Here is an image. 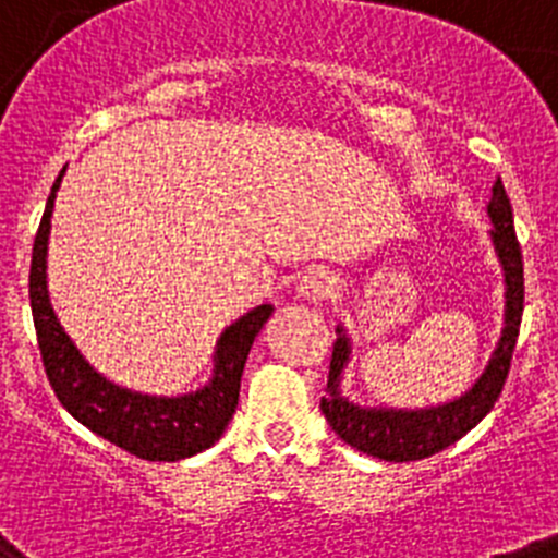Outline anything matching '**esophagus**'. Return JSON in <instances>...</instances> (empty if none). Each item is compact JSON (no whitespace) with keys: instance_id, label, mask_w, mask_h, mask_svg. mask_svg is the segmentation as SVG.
<instances>
[{"instance_id":"esophagus-1","label":"esophagus","mask_w":558,"mask_h":558,"mask_svg":"<svg viewBox=\"0 0 558 558\" xmlns=\"http://www.w3.org/2000/svg\"><path fill=\"white\" fill-rule=\"evenodd\" d=\"M333 286H336L333 275L325 272L323 267H316V269H308V272L300 278L298 294L303 300H308V303H323V300L330 298Z\"/></svg>"}]
</instances>
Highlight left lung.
<instances>
[{
    "label": "left lung",
    "instance_id": "obj_1",
    "mask_svg": "<svg viewBox=\"0 0 558 558\" xmlns=\"http://www.w3.org/2000/svg\"><path fill=\"white\" fill-rule=\"evenodd\" d=\"M492 219V244L500 258V267L506 275V325L500 333L498 348L492 353L489 364L475 380L473 389H466L461 398L450 400L445 405H430V409H364V405L350 403L339 389L344 364L350 361V339L339 330V339L330 355L328 386L325 398L319 403L325 420L336 430L341 441L350 448L361 450L366 456L384 461H416L439 453L448 445L459 441L466 430L492 411L495 400L504 391L506 375L511 366L517 333H520V319H523V253L514 233V217H511V203L506 197L504 180H495L492 185V199L486 205Z\"/></svg>",
    "mask_w": 558,
    "mask_h": 558
}]
</instances>
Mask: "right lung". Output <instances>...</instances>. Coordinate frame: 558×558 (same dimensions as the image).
<instances>
[{
    "instance_id": "obj_1",
    "label": "right lung",
    "mask_w": 558,
    "mask_h": 558,
    "mask_svg": "<svg viewBox=\"0 0 558 558\" xmlns=\"http://www.w3.org/2000/svg\"><path fill=\"white\" fill-rule=\"evenodd\" d=\"M66 172V169H63ZM63 172L52 185L29 264V308L35 336L41 350L44 369L58 395L60 405L85 428L147 461H178L210 448L225 434L239 405L242 373L250 348L264 323L272 316V305H258L235 319L217 341L214 378L208 386L183 398H155L110 384L74 348L66 330L60 328L47 291V244L52 228L54 194Z\"/></svg>"
}]
</instances>
